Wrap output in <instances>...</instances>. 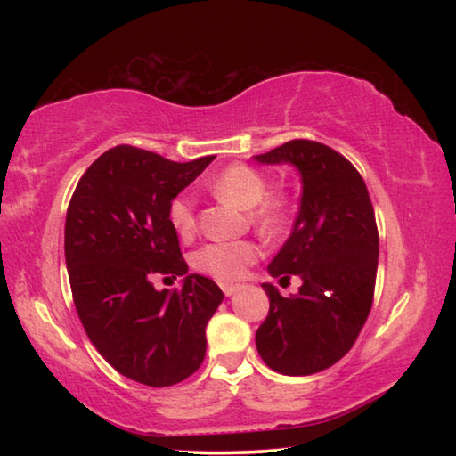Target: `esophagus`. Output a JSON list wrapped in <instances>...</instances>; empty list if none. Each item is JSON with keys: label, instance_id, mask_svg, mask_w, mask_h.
Instances as JSON below:
<instances>
[{"label": "esophagus", "instance_id": "obj_1", "mask_svg": "<svg viewBox=\"0 0 456 456\" xmlns=\"http://www.w3.org/2000/svg\"><path fill=\"white\" fill-rule=\"evenodd\" d=\"M221 289H223V293H225V296L229 297V296H233V293L239 289V285H237V283H223Z\"/></svg>", "mask_w": 456, "mask_h": 456}]
</instances>
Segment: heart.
Wrapping results in <instances>:
<instances>
[{
	"instance_id": "b5f03b06",
	"label": "heart",
	"mask_w": 456,
	"mask_h": 456,
	"mask_svg": "<svg viewBox=\"0 0 456 456\" xmlns=\"http://www.w3.org/2000/svg\"><path fill=\"white\" fill-rule=\"evenodd\" d=\"M209 189L223 200H229L241 209H249L251 219L265 231L280 229L288 211L285 199L280 195H265L267 181L257 168L249 165H231L215 176ZM168 221L181 235H189L195 229V197L191 192L176 195L168 205ZM261 245L253 239H237V241H213L200 247L195 253V267L199 272L215 277L219 281L241 280L261 257Z\"/></svg>"
}]
</instances>
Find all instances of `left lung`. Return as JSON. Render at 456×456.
<instances>
[{"label": "left lung", "instance_id": "8db88e82", "mask_svg": "<svg viewBox=\"0 0 456 456\" xmlns=\"http://www.w3.org/2000/svg\"><path fill=\"white\" fill-rule=\"evenodd\" d=\"M253 159L302 175L291 235L267 267L281 280L299 275L302 288L283 297L264 283L269 314L257 352L275 372L310 376L344 358L368 320L378 269L374 207L356 167L322 142L289 141Z\"/></svg>", "mask_w": 456, "mask_h": 456}]
</instances>
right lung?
<instances>
[{"label":"right lung","instance_id":"1","mask_svg":"<svg viewBox=\"0 0 456 456\" xmlns=\"http://www.w3.org/2000/svg\"><path fill=\"white\" fill-rule=\"evenodd\" d=\"M215 157L175 163L120 144L88 167L66 213L64 253L74 305L90 342L122 376L154 388L203 364L207 322L223 302L209 277L187 273L168 205ZM184 274L157 292L152 274Z\"/></svg>","mask_w":456,"mask_h":456}]
</instances>
